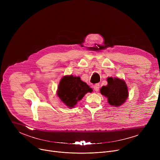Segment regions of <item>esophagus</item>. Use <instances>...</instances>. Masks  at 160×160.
<instances>
[{
    "mask_svg": "<svg viewBox=\"0 0 160 160\" xmlns=\"http://www.w3.org/2000/svg\"><path fill=\"white\" fill-rule=\"evenodd\" d=\"M99 88H100L99 83H96L95 86H93V89H95V91H98V89H99Z\"/></svg>",
    "mask_w": 160,
    "mask_h": 160,
    "instance_id": "esophagus-1",
    "label": "esophagus"
}]
</instances>
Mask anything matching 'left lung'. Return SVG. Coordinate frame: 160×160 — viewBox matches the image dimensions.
Segmentation results:
<instances>
[{"label": "left lung", "mask_w": 160, "mask_h": 160, "mask_svg": "<svg viewBox=\"0 0 160 160\" xmlns=\"http://www.w3.org/2000/svg\"><path fill=\"white\" fill-rule=\"evenodd\" d=\"M108 85L100 89V93L108 98V102L112 106H119L127 100L128 93L124 81L119 78H108Z\"/></svg>", "instance_id": "obj_1"}]
</instances>
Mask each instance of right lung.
Instances as JSON below:
<instances>
[{
	"label": "right lung",
	"instance_id": "right-lung-1",
	"mask_svg": "<svg viewBox=\"0 0 160 160\" xmlns=\"http://www.w3.org/2000/svg\"><path fill=\"white\" fill-rule=\"evenodd\" d=\"M86 82L80 77L71 75L62 78L59 84L57 94L62 101L69 108H73L88 92H92Z\"/></svg>",
	"mask_w": 160,
	"mask_h": 160
}]
</instances>
